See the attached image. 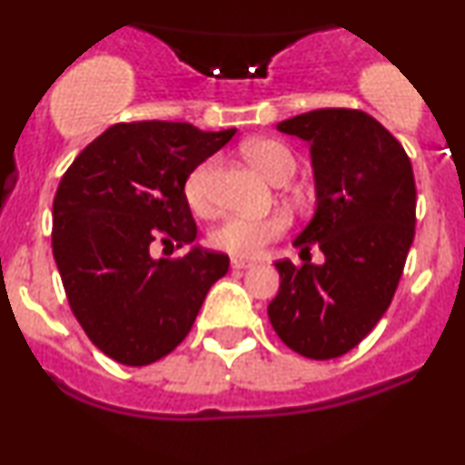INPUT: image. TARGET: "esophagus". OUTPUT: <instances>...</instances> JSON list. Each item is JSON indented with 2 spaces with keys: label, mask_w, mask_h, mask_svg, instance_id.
Segmentation results:
<instances>
[{
  "label": "esophagus",
  "mask_w": 465,
  "mask_h": 465,
  "mask_svg": "<svg viewBox=\"0 0 465 465\" xmlns=\"http://www.w3.org/2000/svg\"><path fill=\"white\" fill-rule=\"evenodd\" d=\"M232 266L233 269H251V266H255V262H251V260H244V258H232Z\"/></svg>",
  "instance_id": "34e87169"
}]
</instances>
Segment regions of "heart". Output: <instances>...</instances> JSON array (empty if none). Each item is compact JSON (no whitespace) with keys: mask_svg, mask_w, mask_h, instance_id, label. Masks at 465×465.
Listing matches in <instances>:
<instances>
[{"mask_svg":"<svg viewBox=\"0 0 465 465\" xmlns=\"http://www.w3.org/2000/svg\"><path fill=\"white\" fill-rule=\"evenodd\" d=\"M242 154L249 159L266 179L273 183L284 181L295 173L297 159L291 148L280 140H253L242 146ZM221 170V159L207 157L190 170L183 181V199L190 210L199 216H210L216 210V177ZM291 227V218L282 212L269 216H227L210 233L212 247L238 258H255L280 240Z\"/></svg>","mask_w":465,"mask_h":465,"instance_id":"heart-1","label":"heart"}]
</instances>
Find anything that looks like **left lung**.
Wrapping results in <instances>:
<instances>
[{"instance_id": "1", "label": "left lung", "mask_w": 465, "mask_h": 465, "mask_svg": "<svg viewBox=\"0 0 465 465\" xmlns=\"http://www.w3.org/2000/svg\"><path fill=\"white\" fill-rule=\"evenodd\" d=\"M311 142L317 210L295 238L300 266L275 262L269 319L297 354L328 361L361 343L391 303L415 236V179L402 143L359 109H317L277 124ZM326 262L312 265L310 249Z\"/></svg>"}]
</instances>
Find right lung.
<instances>
[{
  "instance_id": "right-lung-1",
  "label": "right lung",
  "mask_w": 465,
  "mask_h": 465,
  "mask_svg": "<svg viewBox=\"0 0 465 465\" xmlns=\"http://www.w3.org/2000/svg\"><path fill=\"white\" fill-rule=\"evenodd\" d=\"M233 133H205L188 122H120L63 174L52 251L74 317L109 359L142 367L170 354L227 273L225 253L194 247L154 260L151 249L194 242L183 181Z\"/></svg>"
}]
</instances>
